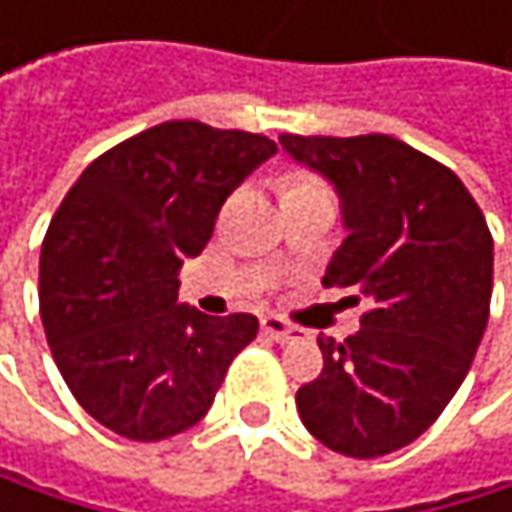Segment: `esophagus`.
<instances>
[{"label":"esophagus","mask_w":512,"mask_h":512,"mask_svg":"<svg viewBox=\"0 0 512 512\" xmlns=\"http://www.w3.org/2000/svg\"><path fill=\"white\" fill-rule=\"evenodd\" d=\"M261 328H264V334H270V338H273L276 344H291V341L304 338V331H301V328H294V325H288L282 316H264V319H261Z\"/></svg>","instance_id":"1"}]
</instances>
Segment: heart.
Instances as JSON below:
<instances>
[{
	"instance_id": "heart-1",
	"label": "heart",
	"mask_w": 512,
	"mask_h": 512,
	"mask_svg": "<svg viewBox=\"0 0 512 512\" xmlns=\"http://www.w3.org/2000/svg\"><path fill=\"white\" fill-rule=\"evenodd\" d=\"M307 184H313L310 178H291L288 181V190H294V187H307Z\"/></svg>"
}]
</instances>
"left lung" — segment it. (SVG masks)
Instances as JSON below:
<instances>
[{
	"instance_id": "8db88e82",
	"label": "left lung",
	"mask_w": 512,
	"mask_h": 512,
	"mask_svg": "<svg viewBox=\"0 0 512 512\" xmlns=\"http://www.w3.org/2000/svg\"><path fill=\"white\" fill-rule=\"evenodd\" d=\"M279 144L341 196L347 239L322 285L371 304L344 344L319 338L322 375L294 402L338 455H390L467 378L488 322L495 242L458 174L390 134H282Z\"/></svg>"
}]
</instances>
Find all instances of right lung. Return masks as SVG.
<instances>
[{"label": "right lung", "mask_w": 512, "mask_h": 512, "mask_svg": "<svg viewBox=\"0 0 512 512\" xmlns=\"http://www.w3.org/2000/svg\"><path fill=\"white\" fill-rule=\"evenodd\" d=\"M273 153L264 134L162 122L97 156L54 211L39 313L70 393L97 424L156 442L205 418L258 319L178 304V270Z\"/></svg>", "instance_id": "obj_1"}]
</instances>
